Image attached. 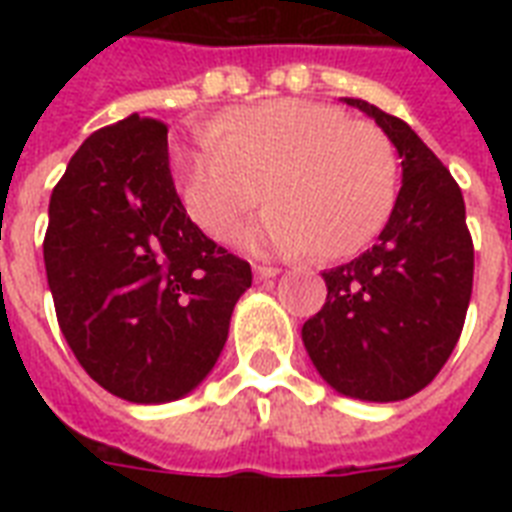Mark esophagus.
Instances as JSON below:
<instances>
[{
    "mask_svg": "<svg viewBox=\"0 0 512 512\" xmlns=\"http://www.w3.org/2000/svg\"><path fill=\"white\" fill-rule=\"evenodd\" d=\"M255 276L260 281L273 279V276H279V268H273V265H255Z\"/></svg>",
    "mask_w": 512,
    "mask_h": 512,
    "instance_id": "1",
    "label": "esophagus"
}]
</instances>
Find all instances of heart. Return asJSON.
Here are the masks:
<instances>
[{"instance_id":"obj_1","label":"heart","mask_w":512,"mask_h":512,"mask_svg":"<svg viewBox=\"0 0 512 512\" xmlns=\"http://www.w3.org/2000/svg\"><path fill=\"white\" fill-rule=\"evenodd\" d=\"M172 156L185 209L212 239L233 236L265 196L276 204L244 233V244L263 252L356 255L396 207L398 159L388 135L316 100L228 111Z\"/></svg>"}]
</instances>
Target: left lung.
Wrapping results in <instances>:
<instances>
[{"label": "left lung", "mask_w": 512, "mask_h": 512, "mask_svg": "<svg viewBox=\"0 0 512 512\" xmlns=\"http://www.w3.org/2000/svg\"><path fill=\"white\" fill-rule=\"evenodd\" d=\"M396 146L404 183L380 239L324 273L327 303L303 324L313 366L342 396L401 401L433 382L460 340L473 239L452 172L393 114L345 98Z\"/></svg>", "instance_id": "obj_1"}]
</instances>
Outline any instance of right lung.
I'll return each mask as SVG.
<instances>
[{"mask_svg":"<svg viewBox=\"0 0 512 512\" xmlns=\"http://www.w3.org/2000/svg\"><path fill=\"white\" fill-rule=\"evenodd\" d=\"M44 268L60 332L108 393L162 404L215 366L252 268L175 191L162 119L100 127L52 188Z\"/></svg>","mask_w":512,"mask_h":512,"instance_id":"obj_1","label":"right lung"}]
</instances>
